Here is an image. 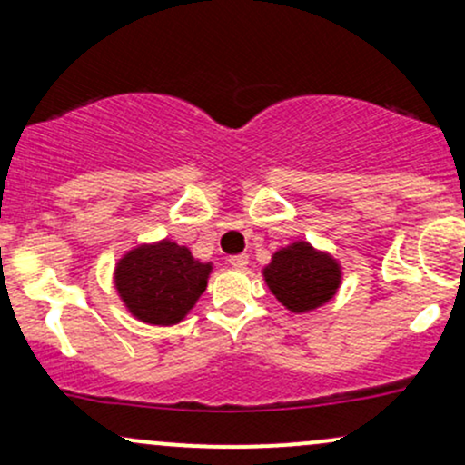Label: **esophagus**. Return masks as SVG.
<instances>
[{"instance_id": "obj_1", "label": "esophagus", "mask_w": 465, "mask_h": 465, "mask_svg": "<svg viewBox=\"0 0 465 465\" xmlns=\"http://www.w3.org/2000/svg\"><path fill=\"white\" fill-rule=\"evenodd\" d=\"M247 264H249V255L244 253L232 255V258H229V266H233V269H247Z\"/></svg>"}]
</instances>
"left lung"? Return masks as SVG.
Segmentation results:
<instances>
[{"label": "left lung", "mask_w": 465, "mask_h": 465, "mask_svg": "<svg viewBox=\"0 0 465 465\" xmlns=\"http://www.w3.org/2000/svg\"><path fill=\"white\" fill-rule=\"evenodd\" d=\"M262 275L282 306L291 312H311L332 300L343 273L332 255L317 251L306 240H297L275 251Z\"/></svg>", "instance_id": "8db88e82"}]
</instances>
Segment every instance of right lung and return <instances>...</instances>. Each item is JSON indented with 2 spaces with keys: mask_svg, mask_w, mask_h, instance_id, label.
Returning a JSON list of instances; mask_svg holds the SVG:
<instances>
[{
  "mask_svg": "<svg viewBox=\"0 0 465 465\" xmlns=\"http://www.w3.org/2000/svg\"><path fill=\"white\" fill-rule=\"evenodd\" d=\"M212 273L188 247L159 240L126 251L115 264V291L133 317L151 325H174L199 302Z\"/></svg>",
  "mask_w": 465,
  "mask_h": 465,
  "instance_id": "right-lung-1",
  "label": "right lung"
}]
</instances>
